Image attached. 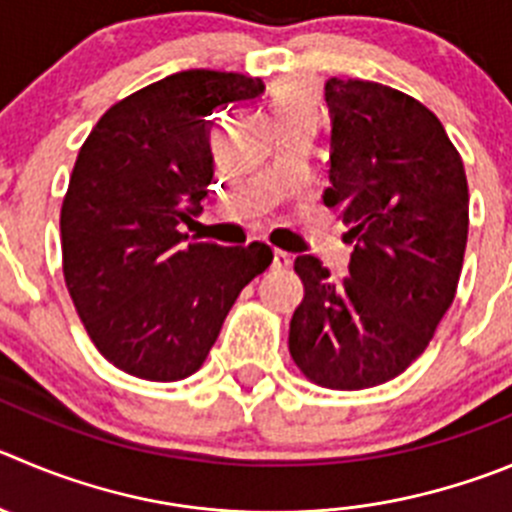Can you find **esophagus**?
I'll list each match as a JSON object with an SVG mask.
<instances>
[{
    "mask_svg": "<svg viewBox=\"0 0 512 512\" xmlns=\"http://www.w3.org/2000/svg\"><path fill=\"white\" fill-rule=\"evenodd\" d=\"M293 265V257L288 255L285 250H275L272 252V267H278V270H285V267Z\"/></svg>",
    "mask_w": 512,
    "mask_h": 512,
    "instance_id": "obj_1",
    "label": "esophagus"
}]
</instances>
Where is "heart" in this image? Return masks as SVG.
Wrapping results in <instances>:
<instances>
[{
    "label": "heart",
    "instance_id": "heart-1",
    "mask_svg": "<svg viewBox=\"0 0 512 512\" xmlns=\"http://www.w3.org/2000/svg\"><path fill=\"white\" fill-rule=\"evenodd\" d=\"M272 111H275L278 123L300 116H315L318 100L308 83H285L272 95Z\"/></svg>",
    "mask_w": 512,
    "mask_h": 512
}]
</instances>
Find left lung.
I'll return each mask as SVG.
<instances>
[{"label":"left lung","mask_w":512,"mask_h":512,"mask_svg":"<svg viewBox=\"0 0 512 512\" xmlns=\"http://www.w3.org/2000/svg\"><path fill=\"white\" fill-rule=\"evenodd\" d=\"M328 207L353 245L341 283L313 255L295 272L305 295L290 321V356L323 389L358 391L407 371L432 341L460 283L470 194L460 151L412 95L331 78Z\"/></svg>","instance_id":"obj_1"}]
</instances>
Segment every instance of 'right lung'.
<instances>
[{
    "label": "right lung",
    "instance_id": "add662e5",
    "mask_svg": "<svg viewBox=\"0 0 512 512\" xmlns=\"http://www.w3.org/2000/svg\"><path fill=\"white\" fill-rule=\"evenodd\" d=\"M265 90L260 78L184 70L100 116L60 209L62 275L90 341L116 369L181 381L202 369L237 295L267 270L265 242H189L209 194L212 113Z\"/></svg>",
    "mask_w": 512,
    "mask_h": 512
}]
</instances>
